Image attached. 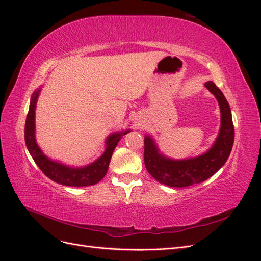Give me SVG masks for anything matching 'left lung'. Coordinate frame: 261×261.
<instances>
[{
    "label": "left lung",
    "instance_id": "8db88e82",
    "mask_svg": "<svg viewBox=\"0 0 261 261\" xmlns=\"http://www.w3.org/2000/svg\"><path fill=\"white\" fill-rule=\"evenodd\" d=\"M204 86L218 99L221 110L219 136L209 151L197 158L170 160L160 153L150 136L144 137V164L147 172L159 182L169 187H188L206 180L224 165L232 151L234 125L228 102L212 81L206 82Z\"/></svg>",
    "mask_w": 261,
    "mask_h": 261
}]
</instances>
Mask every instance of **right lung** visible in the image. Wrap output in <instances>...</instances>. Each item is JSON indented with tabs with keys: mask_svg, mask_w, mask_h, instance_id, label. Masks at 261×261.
I'll return each instance as SVG.
<instances>
[{
	"mask_svg": "<svg viewBox=\"0 0 261 261\" xmlns=\"http://www.w3.org/2000/svg\"><path fill=\"white\" fill-rule=\"evenodd\" d=\"M39 92L36 91L31 99V105L26 118L25 123V142L31 153L33 160L37 164L42 173L51 180L64 186H72V187H84V186H92L100 181L107 174L108 166L110 163L111 155L114 153L115 147L122 136L126 135L130 130L123 132H116L110 135L106 140V150L98 160L89 164L84 167H70L64 164L50 160L44 155L40 147L38 146L35 139V110L36 103L38 99Z\"/></svg>",
	"mask_w": 261,
	"mask_h": 261,
	"instance_id": "right-lung-1",
	"label": "right lung"
}]
</instances>
